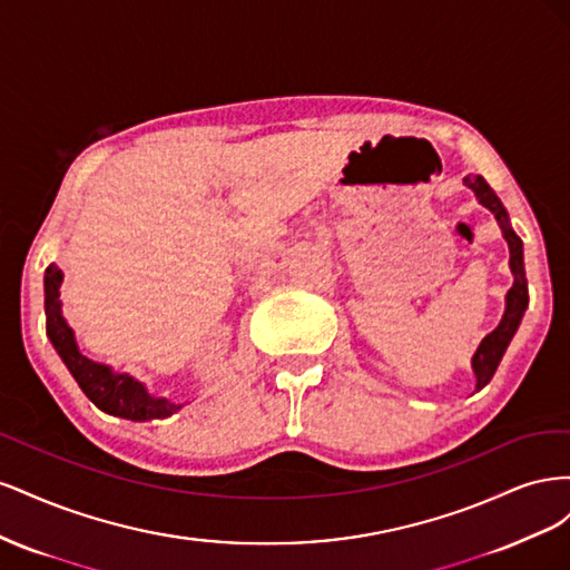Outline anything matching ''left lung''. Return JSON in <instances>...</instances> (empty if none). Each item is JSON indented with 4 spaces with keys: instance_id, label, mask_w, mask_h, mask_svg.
<instances>
[{
    "instance_id": "obj_1",
    "label": "left lung",
    "mask_w": 570,
    "mask_h": 570,
    "mask_svg": "<svg viewBox=\"0 0 570 570\" xmlns=\"http://www.w3.org/2000/svg\"><path fill=\"white\" fill-rule=\"evenodd\" d=\"M463 185L471 187L478 202L490 209L502 228V235L509 245V268L513 273V285L507 292V306H504V316L499 321V325L490 335L482 337V342L478 344V350L471 358V366L475 373V392L485 387L492 375L502 361L509 342L513 340L515 331H519L521 318L528 308V281H525V266H523V239L513 233L509 214L504 209L502 199L494 195V189L488 185V180L482 176H465Z\"/></svg>"
}]
</instances>
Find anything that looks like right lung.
Wrapping results in <instances>:
<instances>
[{
	"label": "right lung",
	"mask_w": 570,
	"mask_h": 570,
	"mask_svg": "<svg viewBox=\"0 0 570 570\" xmlns=\"http://www.w3.org/2000/svg\"><path fill=\"white\" fill-rule=\"evenodd\" d=\"M63 281V273L57 264H49L45 271V316H47V337L51 347L57 350L66 368L71 371L76 383L85 392L88 400L105 413L128 421H157L174 416L183 404H174L164 400V396H151L147 387L135 381L128 373H114L109 366L97 364L88 358L76 342V333L71 325L66 323L61 314V299L59 287Z\"/></svg>",
	"instance_id": "right-lung-1"
}]
</instances>
